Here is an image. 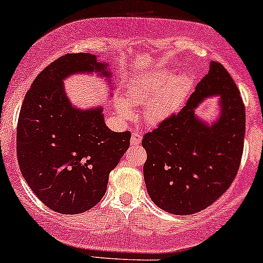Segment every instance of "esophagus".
I'll use <instances>...</instances> for the list:
<instances>
[{"mask_svg":"<svg viewBox=\"0 0 263 263\" xmlns=\"http://www.w3.org/2000/svg\"><path fill=\"white\" fill-rule=\"evenodd\" d=\"M142 142V136L138 132H134L131 136V145H138Z\"/></svg>","mask_w":263,"mask_h":263,"instance_id":"esophagus-1","label":"esophagus"}]
</instances>
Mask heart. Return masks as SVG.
<instances>
[{
    "label": "heart",
    "mask_w": 263,
    "mask_h": 263,
    "mask_svg": "<svg viewBox=\"0 0 263 263\" xmlns=\"http://www.w3.org/2000/svg\"><path fill=\"white\" fill-rule=\"evenodd\" d=\"M193 87V79L188 72L174 75L167 70L147 72L139 78L127 92V101L119 99L116 110L126 120L134 118L131 105L145 107L144 119L149 125H159L170 118Z\"/></svg>",
    "instance_id": "1"
}]
</instances>
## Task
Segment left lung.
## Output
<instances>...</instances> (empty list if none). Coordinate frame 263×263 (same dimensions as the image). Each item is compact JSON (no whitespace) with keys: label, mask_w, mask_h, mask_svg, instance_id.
Masks as SVG:
<instances>
[{"label":"left lung","mask_w":263,"mask_h":263,"mask_svg":"<svg viewBox=\"0 0 263 263\" xmlns=\"http://www.w3.org/2000/svg\"><path fill=\"white\" fill-rule=\"evenodd\" d=\"M211 97L220 98V115L206 123L195 109ZM244 136L240 92L224 66L211 62L182 110L143 137V175L152 201L174 215H192L214 204L237 176Z\"/></svg>","instance_id":"8db88e82"}]
</instances>
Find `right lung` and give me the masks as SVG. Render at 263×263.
I'll return each instance as SVG.
<instances>
[{
  "mask_svg": "<svg viewBox=\"0 0 263 263\" xmlns=\"http://www.w3.org/2000/svg\"><path fill=\"white\" fill-rule=\"evenodd\" d=\"M111 72L91 53H70L51 63L26 92L16 127L23 177L51 210L81 214L101 201L109 174L129 147L131 134L107 127L103 108H75L63 81L74 74Z\"/></svg>",
  "mask_w": 263,
  "mask_h": 263,
  "instance_id": "1",
  "label": "right lung"
}]
</instances>
